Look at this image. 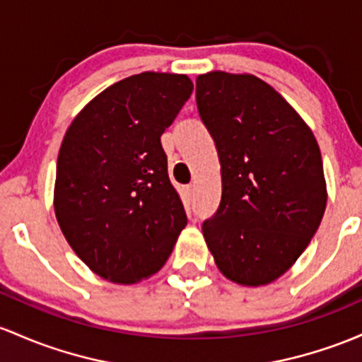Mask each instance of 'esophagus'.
<instances>
[{"label":"esophagus","instance_id":"esophagus-1","mask_svg":"<svg viewBox=\"0 0 362 362\" xmlns=\"http://www.w3.org/2000/svg\"><path fill=\"white\" fill-rule=\"evenodd\" d=\"M184 196H185V201L192 202L196 199V187H194V185H187V187L184 189Z\"/></svg>","mask_w":362,"mask_h":362}]
</instances>
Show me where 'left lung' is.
<instances>
[{
  "mask_svg": "<svg viewBox=\"0 0 362 362\" xmlns=\"http://www.w3.org/2000/svg\"><path fill=\"white\" fill-rule=\"evenodd\" d=\"M199 115L221 163V202L202 225L223 276L263 287L299 259L327 208L320 146L291 103L251 74L196 81Z\"/></svg>",
  "mask_w": 362,
  "mask_h": 362,
  "instance_id": "1",
  "label": "left lung"
}]
</instances>
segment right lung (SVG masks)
I'll list each match as a JSON object with an SVG mask.
<instances>
[{
  "mask_svg": "<svg viewBox=\"0 0 362 362\" xmlns=\"http://www.w3.org/2000/svg\"><path fill=\"white\" fill-rule=\"evenodd\" d=\"M192 89L184 74L130 75L90 99L66 129L54 214L74 252L105 280L153 276L187 225L160 137Z\"/></svg>",
  "mask_w": 362,
  "mask_h": 362,
  "instance_id": "obj_1",
  "label": "right lung"
}]
</instances>
